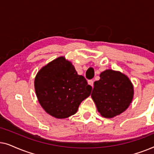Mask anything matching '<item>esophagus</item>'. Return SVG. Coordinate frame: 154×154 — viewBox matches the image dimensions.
<instances>
[{
	"instance_id": "34e87169",
	"label": "esophagus",
	"mask_w": 154,
	"mask_h": 154,
	"mask_svg": "<svg viewBox=\"0 0 154 154\" xmlns=\"http://www.w3.org/2000/svg\"><path fill=\"white\" fill-rule=\"evenodd\" d=\"M88 83L90 85H91L92 88H93V86H94V81H92V80H89V81H88Z\"/></svg>"
}]
</instances>
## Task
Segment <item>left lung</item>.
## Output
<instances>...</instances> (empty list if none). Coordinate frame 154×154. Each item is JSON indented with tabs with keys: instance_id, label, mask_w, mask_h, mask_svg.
Segmentation results:
<instances>
[{
	"instance_id": "left-lung-1",
	"label": "left lung",
	"mask_w": 154,
	"mask_h": 154,
	"mask_svg": "<svg viewBox=\"0 0 154 154\" xmlns=\"http://www.w3.org/2000/svg\"><path fill=\"white\" fill-rule=\"evenodd\" d=\"M94 83L91 97L102 116L107 119L124 112L131 104L134 87L127 75L121 71L106 69Z\"/></svg>"
}]
</instances>
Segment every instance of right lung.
I'll use <instances>...</instances> for the list:
<instances>
[{"mask_svg":"<svg viewBox=\"0 0 154 154\" xmlns=\"http://www.w3.org/2000/svg\"><path fill=\"white\" fill-rule=\"evenodd\" d=\"M35 94L45 112L58 119L74 115L90 95L92 87L65 57H59L42 67L34 79Z\"/></svg>","mask_w":154,"mask_h":154,"instance_id":"right-lung-1","label":"right lung"}]
</instances>
